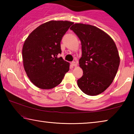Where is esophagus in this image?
<instances>
[{
  "instance_id": "34e87169",
  "label": "esophagus",
  "mask_w": 134,
  "mask_h": 134,
  "mask_svg": "<svg viewBox=\"0 0 134 134\" xmlns=\"http://www.w3.org/2000/svg\"><path fill=\"white\" fill-rule=\"evenodd\" d=\"M71 65H72V66H77V63L75 62H72L71 63Z\"/></svg>"
}]
</instances>
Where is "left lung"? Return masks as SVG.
<instances>
[{
    "instance_id": "left-lung-1",
    "label": "left lung",
    "mask_w": 134,
    "mask_h": 134,
    "mask_svg": "<svg viewBox=\"0 0 134 134\" xmlns=\"http://www.w3.org/2000/svg\"><path fill=\"white\" fill-rule=\"evenodd\" d=\"M70 29L81 44L79 65L83 74L77 80L79 87L89 96L100 94L112 84L118 70L120 57L116 44L108 34L91 25L75 24Z\"/></svg>"
}]
</instances>
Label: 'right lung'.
I'll use <instances>...</instances> for the list:
<instances>
[{
  "instance_id": "obj_1",
  "label": "right lung",
  "mask_w": 134,
  "mask_h": 134,
  "mask_svg": "<svg viewBox=\"0 0 134 134\" xmlns=\"http://www.w3.org/2000/svg\"><path fill=\"white\" fill-rule=\"evenodd\" d=\"M72 22L51 21L38 26L28 35L22 48V60L26 75L34 85L51 89L62 82L70 63L58 58L62 37Z\"/></svg>"
}]
</instances>
